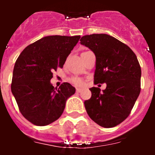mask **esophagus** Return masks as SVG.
Returning <instances> with one entry per match:
<instances>
[{"label": "esophagus", "mask_w": 155, "mask_h": 155, "mask_svg": "<svg viewBox=\"0 0 155 155\" xmlns=\"http://www.w3.org/2000/svg\"><path fill=\"white\" fill-rule=\"evenodd\" d=\"M76 91L78 93H81L82 91V89H81V88H77L76 89Z\"/></svg>", "instance_id": "esophagus-1"}]
</instances>
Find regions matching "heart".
<instances>
[{
	"label": "heart",
	"mask_w": 155,
	"mask_h": 155,
	"mask_svg": "<svg viewBox=\"0 0 155 155\" xmlns=\"http://www.w3.org/2000/svg\"><path fill=\"white\" fill-rule=\"evenodd\" d=\"M71 82L76 86H82L84 84L83 80L81 79L80 78H78V77H74V78H71Z\"/></svg>",
	"instance_id": "1"
}]
</instances>
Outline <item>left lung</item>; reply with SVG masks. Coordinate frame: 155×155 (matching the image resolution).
<instances>
[{"mask_svg":"<svg viewBox=\"0 0 155 155\" xmlns=\"http://www.w3.org/2000/svg\"><path fill=\"white\" fill-rule=\"evenodd\" d=\"M80 41L96 57L94 84L106 83L102 91L99 87L89 88L91 97L84 101L87 115L101 127H116L130 114L140 92L141 68L136 54L106 34L84 35Z\"/></svg>","mask_w":155,"mask_h":155,"instance_id":"left-lung-1","label":"left lung"}]
</instances>
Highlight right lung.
<instances>
[{
	"mask_svg": "<svg viewBox=\"0 0 155 155\" xmlns=\"http://www.w3.org/2000/svg\"><path fill=\"white\" fill-rule=\"evenodd\" d=\"M80 35H50L28 45L14 67L11 88L21 115L36 126L58 120L67 99L75 88L64 82L58 88L50 83L53 72L63 68Z\"/></svg>",
	"mask_w": 155,
	"mask_h": 155,
	"instance_id": "right-lung-1",
	"label": "right lung"
}]
</instances>
